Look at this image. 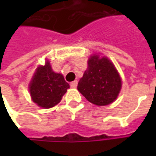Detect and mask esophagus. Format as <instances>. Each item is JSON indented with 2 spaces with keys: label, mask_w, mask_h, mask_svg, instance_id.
<instances>
[{
  "label": "esophagus",
  "mask_w": 156,
  "mask_h": 156,
  "mask_svg": "<svg viewBox=\"0 0 156 156\" xmlns=\"http://www.w3.org/2000/svg\"><path fill=\"white\" fill-rule=\"evenodd\" d=\"M70 86H71L72 88H76V87L78 86V81L75 80V81L72 82L71 83H70Z\"/></svg>",
  "instance_id": "obj_1"
}]
</instances>
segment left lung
<instances>
[{
  "mask_svg": "<svg viewBox=\"0 0 156 156\" xmlns=\"http://www.w3.org/2000/svg\"><path fill=\"white\" fill-rule=\"evenodd\" d=\"M88 68L79 80L78 90L94 105L105 106L117 98L122 86L120 76L108 58L93 55Z\"/></svg>",
  "mask_w": 156,
  "mask_h": 156,
  "instance_id": "left-lung-1",
  "label": "left lung"
}]
</instances>
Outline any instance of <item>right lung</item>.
<instances>
[{
	"label": "right lung",
	"mask_w": 156,
	"mask_h": 156,
	"mask_svg": "<svg viewBox=\"0 0 156 156\" xmlns=\"http://www.w3.org/2000/svg\"><path fill=\"white\" fill-rule=\"evenodd\" d=\"M69 88L63 76L52 71L49 62L39 66L29 84L32 101L43 108H49L58 105Z\"/></svg>",
	"instance_id": "obj_1"
}]
</instances>
